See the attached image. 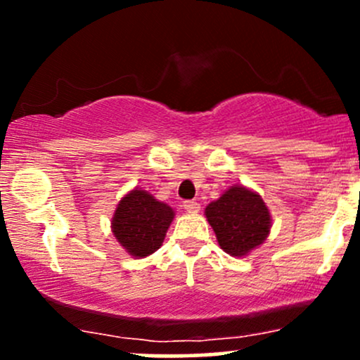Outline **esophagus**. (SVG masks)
I'll return each instance as SVG.
<instances>
[{
  "label": "esophagus",
  "instance_id": "34e87169",
  "mask_svg": "<svg viewBox=\"0 0 360 360\" xmlns=\"http://www.w3.org/2000/svg\"><path fill=\"white\" fill-rule=\"evenodd\" d=\"M184 208H186V212L188 213H198L200 212V203H198V201H194V200H189V201H184Z\"/></svg>",
  "mask_w": 360,
  "mask_h": 360
}]
</instances>
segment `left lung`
<instances>
[{"mask_svg":"<svg viewBox=\"0 0 360 360\" xmlns=\"http://www.w3.org/2000/svg\"><path fill=\"white\" fill-rule=\"evenodd\" d=\"M218 245L233 257H243L259 247L271 232L266 203L245 186H232L205 210Z\"/></svg>","mask_w":360,"mask_h":360,"instance_id":"1","label":"left lung"}]
</instances>
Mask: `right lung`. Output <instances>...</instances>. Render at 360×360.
Listing matches in <instances>:
<instances>
[{
  "mask_svg": "<svg viewBox=\"0 0 360 360\" xmlns=\"http://www.w3.org/2000/svg\"><path fill=\"white\" fill-rule=\"evenodd\" d=\"M172 218L171 206L135 188L120 200L111 218V232L131 257L142 259L162 245Z\"/></svg>",
  "mask_w": 360,
  "mask_h": 360,
  "instance_id": "obj_1",
  "label": "right lung"
}]
</instances>
